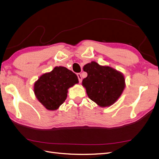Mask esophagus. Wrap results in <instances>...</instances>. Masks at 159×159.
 Segmentation results:
<instances>
[{"label":"esophagus","mask_w":159,"mask_h":159,"mask_svg":"<svg viewBox=\"0 0 159 159\" xmlns=\"http://www.w3.org/2000/svg\"><path fill=\"white\" fill-rule=\"evenodd\" d=\"M77 76H78V79H79V83H80L81 82H82V76H81V75H80V73H78V74H77Z\"/></svg>","instance_id":"esophagus-1"}]
</instances>
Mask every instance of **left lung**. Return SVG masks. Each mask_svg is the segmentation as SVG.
Segmentation results:
<instances>
[{"instance_id":"1","label":"left lung","mask_w":159,"mask_h":159,"mask_svg":"<svg viewBox=\"0 0 159 159\" xmlns=\"http://www.w3.org/2000/svg\"><path fill=\"white\" fill-rule=\"evenodd\" d=\"M83 70L88 76L83 80V86L91 100L102 107L111 106L117 101L125 87L122 73L96 61L86 64Z\"/></svg>"}]
</instances>
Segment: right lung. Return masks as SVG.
Returning <instances> with one entry per match:
<instances>
[{"label": "right lung", "instance_id": "obj_1", "mask_svg": "<svg viewBox=\"0 0 159 159\" xmlns=\"http://www.w3.org/2000/svg\"><path fill=\"white\" fill-rule=\"evenodd\" d=\"M77 83L79 79L75 73L65 67H56L35 82L34 93L46 109L55 111L66 101L69 88Z\"/></svg>", "mask_w": 159, "mask_h": 159}]
</instances>
